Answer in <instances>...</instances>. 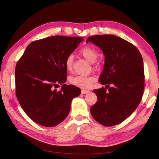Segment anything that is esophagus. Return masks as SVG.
<instances>
[{"mask_svg": "<svg viewBox=\"0 0 159 159\" xmlns=\"http://www.w3.org/2000/svg\"><path fill=\"white\" fill-rule=\"evenodd\" d=\"M89 93V91L88 90H85V89L81 90V93L86 94V93Z\"/></svg>", "mask_w": 159, "mask_h": 159, "instance_id": "esophagus-1", "label": "esophagus"}]
</instances>
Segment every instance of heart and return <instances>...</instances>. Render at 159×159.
<instances>
[{"mask_svg": "<svg viewBox=\"0 0 159 159\" xmlns=\"http://www.w3.org/2000/svg\"><path fill=\"white\" fill-rule=\"evenodd\" d=\"M80 54L88 60L91 63H93V69L99 70L102 68V63L100 61L96 60L98 57V52L94 47L91 46H85L80 50ZM74 57L71 55L68 56L65 60V66L68 71H71L73 68ZM95 78L93 75H76L71 78L70 82L71 84L82 89L89 88L94 81Z\"/></svg>", "mask_w": 159, "mask_h": 159, "instance_id": "heart-1", "label": "heart"}]
</instances>
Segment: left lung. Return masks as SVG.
<instances>
[{"label": "left lung", "mask_w": 159, "mask_h": 159, "mask_svg": "<svg viewBox=\"0 0 159 159\" xmlns=\"http://www.w3.org/2000/svg\"><path fill=\"white\" fill-rule=\"evenodd\" d=\"M88 42L99 46L105 58L99 80L105 88L93 90L98 101L90 112L102 125H116L133 113L142 99L145 88L143 57L135 46L117 36H91Z\"/></svg>", "instance_id": "8db88e82"}]
</instances>
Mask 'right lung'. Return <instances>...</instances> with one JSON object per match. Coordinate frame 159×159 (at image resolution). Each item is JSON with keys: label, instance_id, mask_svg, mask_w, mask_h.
Instances as JSON below:
<instances>
[{"label": "right lung", "instance_id": "1", "mask_svg": "<svg viewBox=\"0 0 159 159\" xmlns=\"http://www.w3.org/2000/svg\"><path fill=\"white\" fill-rule=\"evenodd\" d=\"M84 39L54 36L29 44L15 68L16 96L22 109L32 121L54 127L68 116L71 101L81 89L64 84L65 60ZM59 84L62 89L57 91Z\"/></svg>", "mask_w": 159, "mask_h": 159}]
</instances>
